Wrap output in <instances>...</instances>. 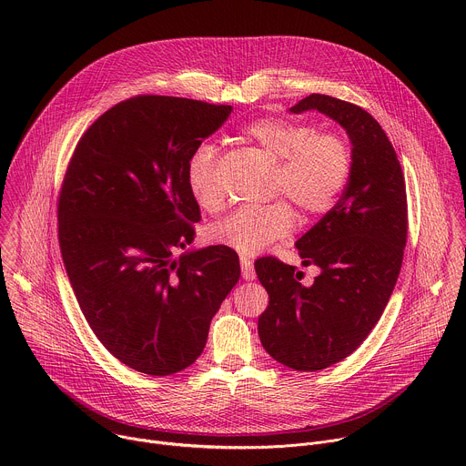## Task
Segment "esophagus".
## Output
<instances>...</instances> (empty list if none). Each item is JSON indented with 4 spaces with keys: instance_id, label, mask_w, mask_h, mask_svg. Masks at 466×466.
<instances>
[{
    "instance_id": "obj_1",
    "label": "esophagus",
    "mask_w": 466,
    "mask_h": 466,
    "mask_svg": "<svg viewBox=\"0 0 466 466\" xmlns=\"http://www.w3.org/2000/svg\"><path fill=\"white\" fill-rule=\"evenodd\" d=\"M241 275L245 280H254L256 279V271H254V261L248 256H241Z\"/></svg>"
}]
</instances>
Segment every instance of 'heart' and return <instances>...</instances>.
Returning <instances> with one entry per match:
<instances>
[{
	"mask_svg": "<svg viewBox=\"0 0 466 466\" xmlns=\"http://www.w3.org/2000/svg\"><path fill=\"white\" fill-rule=\"evenodd\" d=\"M243 137L277 162L275 191L289 197L306 218L322 216L336 205L350 175V151L343 138L319 132L311 123L282 117L256 119ZM216 158V149L203 144L186 164L187 189L195 203L208 212L221 203ZM293 225V208L279 201L230 214L210 228V238L241 254H256L288 236Z\"/></svg>",
	"mask_w": 466,
	"mask_h": 466,
	"instance_id": "heart-1",
	"label": "heart"
}]
</instances>
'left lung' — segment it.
<instances>
[{"label": "left lung", "instance_id": "obj_1", "mask_svg": "<svg viewBox=\"0 0 466 466\" xmlns=\"http://www.w3.org/2000/svg\"><path fill=\"white\" fill-rule=\"evenodd\" d=\"M319 110L352 142V166L338 201L299 241L304 265L320 275L302 286V271L275 256L254 268L269 304L258 319L263 349L279 363L322 370L350 356L380 320L402 269L408 197L402 166L380 123L361 106L311 94L293 114Z\"/></svg>", "mask_w": 466, "mask_h": 466}]
</instances>
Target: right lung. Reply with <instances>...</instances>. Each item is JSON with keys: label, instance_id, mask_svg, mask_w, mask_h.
Listing matches in <instances>:
<instances>
[{"label": "right lung", "instance_id": "obj_1", "mask_svg": "<svg viewBox=\"0 0 466 466\" xmlns=\"http://www.w3.org/2000/svg\"><path fill=\"white\" fill-rule=\"evenodd\" d=\"M230 112L186 97L125 99L86 128L66 167L56 205L66 273L96 338L138 372L189 367L239 280L230 247L173 258L201 221L187 158Z\"/></svg>", "mask_w": 466, "mask_h": 466}]
</instances>
